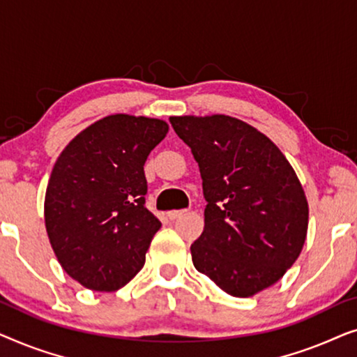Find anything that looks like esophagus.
Listing matches in <instances>:
<instances>
[{"label":"esophagus","mask_w":357,"mask_h":357,"mask_svg":"<svg viewBox=\"0 0 357 357\" xmlns=\"http://www.w3.org/2000/svg\"><path fill=\"white\" fill-rule=\"evenodd\" d=\"M183 214H187V211H185V209H174V211H169L167 213V216H169L170 221H174V219L182 218Z\"/></svg>","instance_id":"esophagus-1"}]
</instances>
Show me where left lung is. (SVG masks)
Here are the masks:
<instances>
[{
    "mask_svg": "<svg viewBox=\"0 0 357 357\" xmlns=\"http://www.w3.org/2000/svg\"><path fill=\"white\" fill-rule=\"evenodd\" d=\"M203 180V234L192 243L195 268L234 297L270 287L299 258L309 203L280 148L229 115L170 116Z\"/></svg>",
    "mask_w": 357,
    "mask_h": 357,
    "instance_id": "1",
    "label": "left lung"
}]
</instances>
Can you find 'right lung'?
I'll return each mask as SVG.
<instances>
[{
  "mask_svg": "<svg viewBox=\"0 0 357 357\" xmlns=\"http://www.w3.org/2000/svg\"><path fill=\"white\" fill-rule=\"evenodd\" d=\"M167 121L115 114L76 135L53 165L45 227L63 270L91 291L114 292L144 266L160 221L144 206V162Z\"/></svg>",
  "mask_w": 357,
  "mask_h": 357,
  "instance_id": "obj_1",
  "label": "right lung"
}]
</instances>
